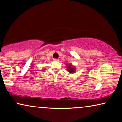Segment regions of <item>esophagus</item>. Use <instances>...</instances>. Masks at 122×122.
I'll return each instance as SVG.
<instances>
[{"instance_id":"1","label":"esophagus","mask_w":122,"mask_h":122,"mask_svg":"<svg viewBox=\"0 0 122 122\" xmlns=\"http://www.w3.org/2000/svg\"><path fill=\"white\" fill-rule=\"evenodd\" d=\"M54 61H59V59H54Z\"/></svg>"}]
</instances>
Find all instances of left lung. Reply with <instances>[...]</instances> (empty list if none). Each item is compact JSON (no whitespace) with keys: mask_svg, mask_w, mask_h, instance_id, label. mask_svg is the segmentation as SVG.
I'll return each mask as SVG.
<instances>
[{"mask_svg":"<svg viewBox=\"0 0 122 122\" xmlns=\"http://www.w3.org/2000/svg\"><path fill=\"white\" fill-rule=\"evenodd\" d=\"M71 66H72V65H70V66L67 67V68H68L67 70H68V72L70 73H73L74 71H75V68H74V67H72Z\"/></svg>","mask_w":122,"mask_h":122,"instance_id":"8db88e82","label":"left lung"}]
</instances>
